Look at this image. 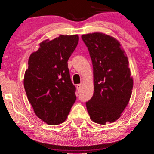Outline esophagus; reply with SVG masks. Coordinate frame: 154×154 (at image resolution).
<instances>
[{
  "label": "esophagus",
  "instance_id": "1",
  "mask_svg": "<svg viewBox=\"0 0 154 154\" xmlns=\"http://www.w3.org/2000/svg\"><path fill=\"white\" fill-rule=\"evenodd\" d=\"M81 88H82V85H77V90L81 89Z\"/></svg>",
  "mask_w": 154,
  "mask_h": 154
}]
</instances>
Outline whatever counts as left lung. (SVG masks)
<instances>
[{
    "label": "left lung",
    "mask_w": 154,
    "mask_h": 154,
    "mask_svg": "<svg viewBox=\"0 0 154 154\" xmlns=\"http://www.w3.org/2000/svg\"><path fill=\"white\" fill-rule=\"evenodd\" d=\"M87 47L94 69V91L86 102L90 118L100 125L120 118L132 95L128 57L118 40L103 33L82 36Z\"/></svg>",
    "instance_id": "left-lung-1"
}]
</instances>
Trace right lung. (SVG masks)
Wrapping results in <instances>:
<instances>
[{
	"label": "right lung",
	"mask_w": 154,
	"mask_h": 154,
	"mask_svg": "<svg viewBox=\"0 0 154 154\" xmlns=\"http://www.w3.org/2000/svg\"><path fill=\"white\" fill-rule=\"evenodd\" d=\"M78 39L77 35H60L46 40L29 58L24 89L35 114L48 125L64 122L76 101L67 61Z\"/></svg>",
	"instance_id": "obj_1"
}]
</instances>
